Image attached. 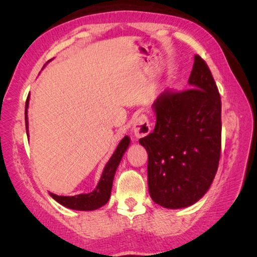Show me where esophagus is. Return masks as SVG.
<instances>
[{
    "mask_svg": "<svg viewBox=\"0 0 257 257\" xmlns=\"http://www.w3.org/2000/svg\"><path fill=\"white\" fill-rule=\"evenodd\" d=\"M134 134L136 137H144L152 130L149 118L145 114H139L134 120Z\"/></svg>",
    "mask_w": 257,
    "mask_h": 257,
    "instance_id": "1",
    "label": "esophagus"
}]
</instances>
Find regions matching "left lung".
<instances>
[{"label": "left lung", "instance_id": "obj_1", "mask_svg": "<svg viewBox=\"0 0 257 257\" xmlns=\"http://www.w3.org/2000/svg\"><path fill=\"white\" fill-rule=\"evenodd\" d=\"M182 92L165 90L154 102L153 132L139 139L149 154L153 201L165 208L193 205L210 188L221 152V97L201 56L195 55Z\"/></svg>", "mask_w": 257, "mask_h": 257}]
</instances>
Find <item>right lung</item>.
Segmentation results:
<instances>
[{
	"mask_svg": "<svg viewBox=\"0 0 257 257\" xmlns=\"http://www.w3.org/2000/svg\"><path fill=\"white\" fill-rule=\"evenodd\" d=\"M29 103V96L26 101V129L28 133V118H27V108ZM130 144V138L128 136H124L122 141L119 143L118 147L114 151V153L111 156V159L108 160L105 168H104L103 173L99 179L98 184L92 193L89 194H79L76 196H58V195L50 193V195L53 197L56 202L60 203L61 205L66 206L71 210L77 211H93L97 210L108 202L111 196V189L113 179H114V175L116 169L119 167V163L124 152L127 151L128 146Z\"/></svg>",
	"mask_w": 257,
	"mask_h": 257,
	"instance_id": "add662e5",
	"label": "right lung"
}]
</instances>
